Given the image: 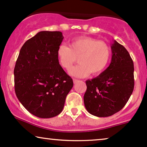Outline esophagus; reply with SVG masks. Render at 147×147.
<instances>
[{
	"label": "esophagus",
	"instance_id": "obj_1",
	"mask_svg": "<svg viewBox=\"0 0 147 147\" xmlns=\"http://www.w3.org/2000/svg\"><path fill=\"white\" fill-rule=\"evenodd\" d=\"M77 81H78V80H77V79H73V82H74V83H77Z\"/></svg>",
	"mask_w": 147,
	"mask_h": 147
}]
</instances>
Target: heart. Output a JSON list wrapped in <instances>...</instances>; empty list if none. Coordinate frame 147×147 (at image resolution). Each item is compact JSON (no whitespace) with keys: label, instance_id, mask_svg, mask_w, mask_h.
I'll return each instance as SVG.
<instances>
[{"label":"heart","instance_id":"obj_1","mask_svg":"<svg viewBox=\"0 0 147 147\" xmlns=\"http://www.w3.org/2000/svg\"><path fill=\"white\" fill-rule=\"evenodd\" d=\"M110 56V48L106 43L87 36L73 39L69 47L62 44L57 50L60 65L66 70H69L79 58L80 64L69 71L77 77H87L91 72L93 75L101 73L108 64Z\"/></svg>","mask_w":147,"mask_h":147}]
</instances>
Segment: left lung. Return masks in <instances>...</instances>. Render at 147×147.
Listing matches in <instances>:
<instances>
[{"label":"left lung","mask_w":147,"mask_h":147,"mask_svg":"<svg viewBox=\"0 0 147 147\" xmlns=\"http://www.w3.org/2000/svg\"><path fill=\"white\" fill-rule=\"evenodd\" d=\"M111 48L109 66L98 77L86 81L85 106L97 117L110 116L120 111L134 90V63L130 54L116 40Z\"/></svg>","instance_id":"1"}]
</instances>
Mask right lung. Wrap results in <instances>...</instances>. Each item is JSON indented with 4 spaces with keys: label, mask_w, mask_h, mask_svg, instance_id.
I'll return each mask as SVG.
<instances>
[{
    "label": "right lung",
    "mask_w": 147,
    "mask_h": 147,
    "mask_svg": "<svg viewBox=\"0 0 147 147\" xmlns=\"http://www.w3.org/2000/svg\"><path fill=\"white\" fill-rule=\"evenodd\" d=\"M63 38L60 31H40L23 45L15 64L17 98L38 118L60 114L73 87L72 79L60 65L57 56Z\"/></svg>",
    "instance_id": "1"
}]
</instances>
